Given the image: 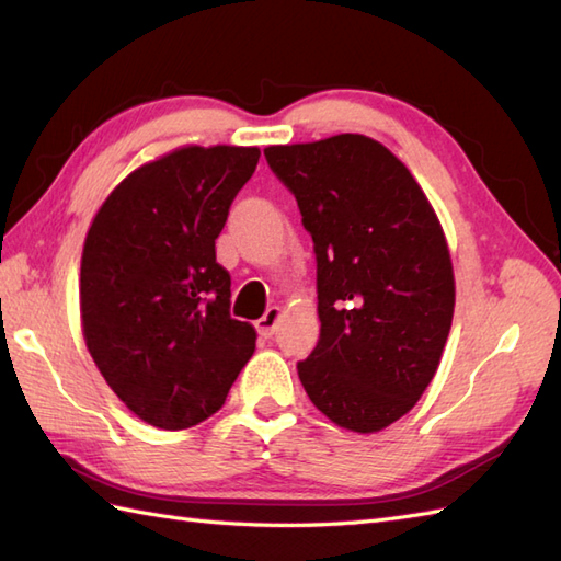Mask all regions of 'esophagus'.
<instances>
[{"mask_svg": "<svg viewBox=\"0 0 561 561\" xmlns=\"http://www.w3.org/2000/svg\"><path fill=\"white\" fill-rule=\"evenodd\" d=\"M280 307H271L260 321H256V332H260L262 337H271L276 332V325H278V321H280Z\"/></svg>", "mask_w": 561, "mask_h": 561, "instance_id": "obj_1", "label": "esophagus"}]
</instances>
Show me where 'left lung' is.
<instances>
[{
    "label": "left lung",
    "instance_id": "obj_1",
    "mask_svg": "<svg viewBox=\"0 0 561 561\" xmlns=\"http://www.w3.org/2000/svg\"><path fill=\"white\" fill-rule=\"evenodd\" d=\"M313 238L321 340L297 366L328 420L375 434L434 380L456 276L432 203L387 146L363 134L268 146Z\"/></svg>",
    "mask_w": 561,
    "mask_h": 561
}]
</instances>
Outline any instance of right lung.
<instances>
[{"instance_id":"right-lung-1","label":"right lung","mask_w":561,"mask_h":561,"mask_svg":"<svg viewBox=\"0 0 561 561\" xmlns=\"http://www.w3.org/2000/svg\"><path fill=\"white\" fill-rule=\"evenodd\" d=\"M256 146H181L127 174L89 226L80 321L99 373L160 430L215 415L254 354L256 332L229 313L219 238Z\"/></svg>"}]
</instances>
